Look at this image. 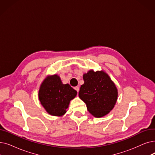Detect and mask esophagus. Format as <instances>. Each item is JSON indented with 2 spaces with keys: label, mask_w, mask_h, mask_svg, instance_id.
Returning <instances> with one entry per match:
<instances>
[{
  "label": "esophagus",
  "mask_w": 155,
  "mask_h": 155,
  "mask_svg": "<svg viewBox=\"0 0 155 155\" xmlns=\"http://www.w3.org/2000/svg\"><path fill=\"white\" fill-rule=\"evenodd\" d=\"M75 89L77 91V92H78V91H79V89H79V87H78V86H77V87H75Z\"/></svg>",
  "instance_id": "esophagus-1"
}]
</instances>
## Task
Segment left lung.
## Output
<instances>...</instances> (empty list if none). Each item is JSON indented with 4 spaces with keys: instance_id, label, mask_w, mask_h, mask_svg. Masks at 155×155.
Masks as SVG:
<instances>
[{
    "instance_id": "1",
    "label": "left lung",
    "mask_w": 155,
    "mask_h": 155,
    "mask_svg": "<svg viewBox=\"0 0 155 155\" xmlns=\"http://www.w3.org/2000/svg\"><path fill=\"white\" fill-rule=\"evenodd\" d=\"M84 84L78 92L87 110L95 117L107 115L115 106L118 97L117 87L103 71H89L83 76Z\"/></svg>"
}]
</instances>
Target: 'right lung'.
Wrapping results in <instances>:
<instances>
[{
    "label": "right lung",
    "mask_w": 155,
    "mask_h": 155,
    "mask_svg": "<svg viewBox=\"0 0 155 155\" xmlns=\"http://www.w3.org/2000/svg\"><path fill=\"white\" fill-rule=\"evenodd\" d=\"M77 91L69 84H63L57 75L46 78L38 92L40 103L47 112L53 116H62L66 113L70 100L77 95Z\"/></svg>",
    "instance_id": "right-lung-1"
}]
</instances>
